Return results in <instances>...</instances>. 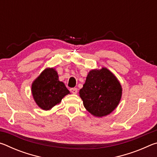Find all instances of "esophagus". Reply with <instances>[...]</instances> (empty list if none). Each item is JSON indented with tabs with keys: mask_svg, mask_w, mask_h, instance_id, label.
<instances>
[{
	"mask_svg": "<svg viewBox=\"0 0 157 157\" xmlns=\"http://www.w3.org/2000/svg\"><path fill=\"white\" fill-rule=\"evenodd\" d=\"M70 91H71V93H72V94H76L77 93H78V89H77V88H71L70 89Z\"/></svg>",
	"mask_w": 157,
	"mask_h": 157,
	"instance_id": "esophagus-1",
	"label": "esophagus"
}]
</instances>
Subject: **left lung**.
I'll list each match as a JSON object with an SVG mask.
<instances>
[{
	"instance_id": "obj_1",
	"label": "left lung",
	"mask_w": 157,
	"mask_h": 157,
	"mask_svg": "<svg viewBox=\"0 0 157 157\" xmlns=\"http://www.w3.org/2000/svg\"><path fill=\"white\" fill-rule=\"evenodd\" d=\"M79 95L89 112L102 117L118 106L122 95L121 85L108 69H95L89 73L83 88L79 90Z\"/></svg>"
}]
</instances>
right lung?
Listing matches in <instances>:
<instances>
[{
  "mask_svg": "<svg viewBox=\"0 0 157 157\" xmlns=\"http://www.w3.org/2000/svg\"><path fill=\"white\" fill-rule=\"evenodd\" d=\"M32 93L37 105L42 109L49 110L70 92L65 84L59 81L56 71L46 68L34 81Z\"/></svg>",
  "mask_w": 157,
  "mask_h": 157,
  "instance_id": "obj_1",
  "label": "right lung"
}]
</instances>
